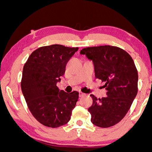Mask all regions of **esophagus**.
Masks as SVG:
<instances>
[{
  "mask_svg": "<svg viewBox=\"0 0 152 152\" xmlns=\"http://www.w3.org/2000/svg\"><path fill=\"white\" fill-rule=\"evenodd\" d=\"M85 95V93H82V92H79V96H80V97H83V96H84Z\"/></svg>",
  "mask_w": 152,
  "mask_h": 152,
  "instance_id": "34e87169",
  "label": "esophagus"
}]
</instances>
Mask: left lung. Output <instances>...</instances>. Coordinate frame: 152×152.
I'll return each mask as SVG.
<instances>
[{"label": "left lung", "instance_id": "8db88e82", "mask_svg": "<svg viewBox=\"0 0 152 152\" xmlns=\"http://www.w3.org/2000/svg\"><path fill=\"white\" fill-rule=\"evenodd\" d=\"M93 61L95 77L105 82L107 97L97 99L91 94L93 104L88 111L95 126L107 128L115 125L127 113L138 93V71L134 60L118 47L102 45L82 49Z\"/></svg>", "mask_w": 152, "mask_h": 152}]
</instances>
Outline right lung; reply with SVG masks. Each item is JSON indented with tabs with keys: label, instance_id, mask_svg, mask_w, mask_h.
Segmentation results:
<instances>
[{
	"label": "right lung",
	"instance_id": "add662e5",
	"mask_svg": "<svg viewBox=\"0 0 152 152\" xmlns=\"http://www.w3.org/2000/svg\"><path fill=\"white\" fill-rule=\"evenodd\" d=\"M78 49L58 44L41 47L25 64L22 93L32 115L43 125L59 127L70 120L79 93L60 91L57 84L65 73L68 60Z\"/></svg>",
	"mask_w": 152,
	"mask_h": 152
}]
</instances>
